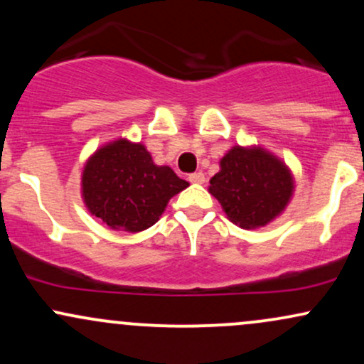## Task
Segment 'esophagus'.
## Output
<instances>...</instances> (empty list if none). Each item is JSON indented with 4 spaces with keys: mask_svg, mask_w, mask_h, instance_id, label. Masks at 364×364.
<instances>
[{
    "mask_svg": "<svg viewBox=\"0 0 364 364\" xmlns=\"http://www.w3.org/2000/svg\"><path fill=\"white\" fill-rule=\"evenodd\" d=\"M188 179H190V183H193V185H203V183H205V174H203L202 171H198V173L190 174Z\"/></svg>",
    "mask_w": 364,
    "mask_h": 364,
    "instance_id": "esophagus-1",
    "label": "esophagus"
}]
</instances>
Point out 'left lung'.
<instances>
[{
    "instance_id": "8db88e82",
    "label": "left lung",
    "mask_w": 364,
    "mask_h": 364,
    "mask_svg": "<svg viewBox=\"0 0 364 364\" xmlns=\"http://www.w3.org/2000/svg\"><path fill=\"white\" fill-rule=\"evenodd\" d=\"M208 193L219 200L231 223L257 229L272 223L289 205L294 178L286 162L260 145H235L220 159Z\"/></svg>"
}]
</instances>
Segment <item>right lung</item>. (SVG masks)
I'll return each instance as SVG.
<instances>
[{
  "label": "right lung",
  "mask_w": 364,
  "mask_h": 364,
  "mask_svg": "<svg viewBox=\"0 0 364 364\" xmlns=\"http://www.w3.org/2000/svg\"><path fill=\"white\" fill-rule=\"evenodd\" d=\"M190 186L169 166L154 164L144 144L112 140L87 159L82 198L114 231L140 232L161 219L169 200Z\"/></svg>",
  "instance_id": "right-lung-1"
}]
</instances>
